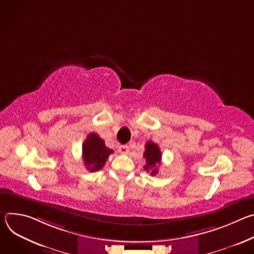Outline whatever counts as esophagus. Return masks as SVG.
<instances>
[{"label":"esophagus","mask_w":254,"mask_h":254,"mask_svg":"<svg viewBox=\"0 0 254 254\" xmlns=\"http://www.w3.org/2000/svg\"><path fill=\"white\" fill-rule=\"evenodd\" d=\"M119 152L121 153V154H123V155H127L128 152H129V148L127 147V146H120L119 147Z\"/></svg>","instance_id":"obj_1"}]
</instances>
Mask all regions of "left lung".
<instances>
[{"label":"left lung","instance_id":"left-lung-1","mask_svg":"<svg viewBox=\"0 0 254 254\" xmlns=\"http://www.w3.org/2000/svg\"><path fill=\"white\" fill-rule=\"evenodd\" d=\"M144 148H146V151L143 152V158L146 159L147 164L143 166V169L147 172H151L152 176H155L159 172V165L162 160L160 148L153 141H148Z\"/></svg>","mask_w":254,"mask_h":254}]
</instances>
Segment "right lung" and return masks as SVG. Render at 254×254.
<instances>
[{"instance_id":"1","label":"right lung","mask_w":254,"mask_h":254,"mask_svg":"<svg viewBox=\"0 0 254 254\" xmlns=\"http://www.w3.org/2000/svg\"><path fill=\"white\" fill-rule=\"evenodd\" d=\"M114 151L108 149L104 140L94 132L87 135L82 144V159L89 172H96L103 168L108 156Z\"/></svg>"}]
</instances>
